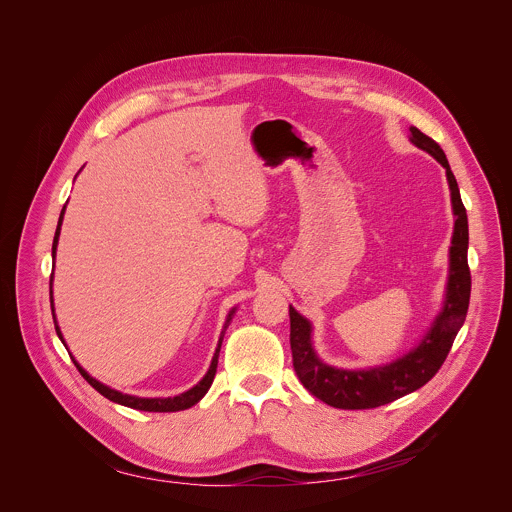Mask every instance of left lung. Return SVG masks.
<instances>
[{
    "label": "left lung",
    "mask_w": 512,
    "mask_h": 512,
    "mask_svg": "<svg viewBox=\"0 0 512 512\" xmlns=\"http://www.w3.org/2000/svg\"><path fill=\"white\" fill-rule=\"evenodd\" d=\"M409 131L411 143L446 168L452 192L456 223L450 247V275L444 308L435 316L419 346L401 358L383 364V367L346 371L330 367L318 358L312 346V324L289 306V344L291 356H294V371L314 397L336 409L381 407L423 387L440 371L468 314L472 279L468 267V216L460 198V188L440 145L417 127H409Z\"/></svg>",
    "instance_id": "obj_1"
}]
</instances>
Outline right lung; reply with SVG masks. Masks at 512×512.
Here are the masks:
<instances>
[{"label":"right lung","mask_w":512,"mask_h":512,"mask_svg":"<svg viewBox=\"0 0 512 512\" xmlns=\"http://www.w3.org/2000/svg\"><path fill=\"white\" fill-rule=\"evenodd\" d=\"M62 216H64V208H62V212H60V218H58V227H56V233H54V243H52V257L56 255V245H58V237H60V225H62ZM50 306H52V318H56L54 316V304H52V285H50ZM233 314H235V308L229 312V318H227V324H225V330H227V326H229V322L233 320ZM54 328H56V334H58V338L64 342V338H62V334H60V328H58V324H56V320H54ZM223 336L225 334H221V338H218V346H216V352H214V356H212V362H210V369H208V373L204 375V379L196 385V387H192L190 391H186V393H182V395H176V397H166V399H145V397H133V395H125V393H119V391H115V389H111V387H107V385H103V383H99L97 379H93L81 364L72 358V362L77 364V369H79V373L85 377V381L95 389V391H99L103 397H107L109 401H113V403H119V405H125V407H131V409H139V411H156V413H170V411H182V409H188V407H192V405H196L206 393H208V389H210V385H212V381H214V375H216V364H218V352H221V344H223ZM66 346V344H64Z\"/></svg>","instance_id":"1"}]
</instances>
